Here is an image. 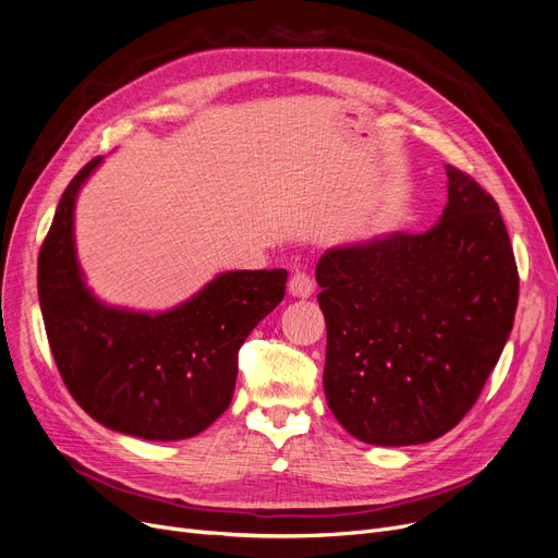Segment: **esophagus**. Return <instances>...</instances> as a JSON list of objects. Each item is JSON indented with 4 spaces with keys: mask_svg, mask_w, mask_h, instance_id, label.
Listing matches in <instances>:
<instances>
[{
    "mask_svg": "<svg viewBox=\"0 0 558 558\" xmlns=\"http://www.w3.org/2000/svg\"><path fill=\"white\" fill-rule=\"evenodd\" d=\"M287 289H289V294L294 296V299H307L312 294V280H310L307 274L294 271V274L289 276Z\"/></svg>",
    "mask_w": 558,
    "mask_h": 558,
    "instance_id": "esophagus-1",
    "label": "esophagus"
}]
</instances>
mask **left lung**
Instances as JSON below:
<instances>
[{"label":"left lung","instance_id":"1","mask_svg":"<svg viewBox=\"0 0 558 558\" xmlns=\"http://www.w3.org/2000/svg\"><path fill=\"white\" fill-rule=\"evenodd\" d=\"M441 221L332 248L316 264L326 316L324 387L364 444L414 446L477 402L518 307V267L500 205L452 165Z\"/></svg>","mask_w":558,"mask_h":558}]
</instances>
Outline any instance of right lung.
I'll list each match as a JSON object with an SVG mask.
<instances>
[{
  "instance_id": "obj_1",
  "label": "right lung",
  "mask_w": 558,
  "mask_h": 558,
  "mask_svg": "<svg viewBox=\"0 0 558 558\" xmlns=\"http://www.w3.org/2000/svg\"><path fill=\"white\" fill-rule=\"evenodd\" d=\"M87 162L58 203L38 255V296L51 355L72 398L97 423L146 441H179L213 425L232 400L238 355L284 296V269L221 274L165 314L97 303L81 280L72 217Z\"/></svg>"
}]
</instances>
